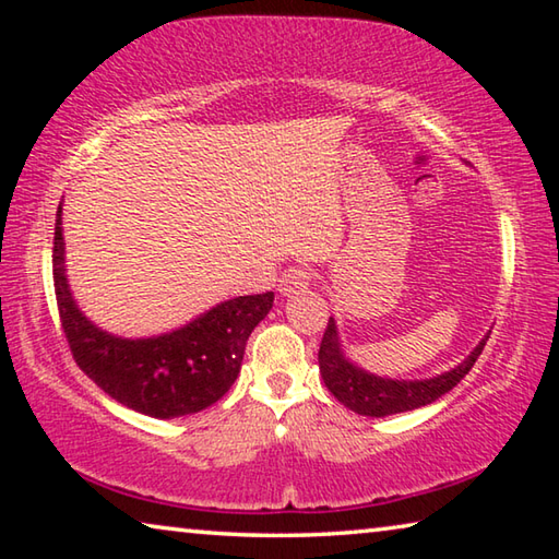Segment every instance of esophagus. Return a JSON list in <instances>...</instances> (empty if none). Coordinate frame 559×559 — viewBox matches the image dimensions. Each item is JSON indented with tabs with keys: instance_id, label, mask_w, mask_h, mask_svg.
<instances>
[{
	"instance_id": "esophagus-1",
	"label": "esophagus",
	"mask_w": 559,
	"mask_h": 559,
	"mask_svg": "<svg viewBox=\"0 0 559 559\" xmlns=\"http://www.w3.org/2000/svg\"><path fill=\"white\" fill-rule=\"evenodd\" d=\"M310 283H313V271L308 266H293L288 271H283V276L278 281V290L283 296H296V293L306 290Z\"/></svg>"
}]
</instances>
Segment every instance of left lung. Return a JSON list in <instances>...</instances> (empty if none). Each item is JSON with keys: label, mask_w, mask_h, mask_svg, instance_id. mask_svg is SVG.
I'll list each match as a JSON object with an SVG mask.
<instances>
[{"label": "left lung", "mask_w": 559, "mask_h": 559, "mask_svg": "<svg viewBox=\"0 0 559 559\" xmlns=\"http://www.w3.org/2000/svg\"><path fill=\"white\" fill-rule=\"evenodd\" d=\"M486 340L488 335L480 340L478 347L459 367L439 377H431V380H384V377L370 374L359 370L353 362H347L343 349H340L335 320L330 318L323 340H320L318 362L325 386L337 402H343L347 409L362 416H386L419 409V406L437 402L439 396L451 392L471 372V367L476 365L478 355L484 353Z\"/></svg>", "instance_id": "left-lung-1"}]
</instances>
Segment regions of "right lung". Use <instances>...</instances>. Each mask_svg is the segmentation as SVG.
Instances as JSON below:
<instances>
[{"label": "right lung", "instance_id": "add662e5", "mask_svg": "<svg viewBox=\"0 0 559 559\" xmlns=\"http://www.w3.org/2000/svg\"><path fill=\"white\" fill-rule=\"evenodd\" d=\"M53 290L75 365L112 400L140 414L173 419L202 412L229 392L251 330L269 316L273 293L224 300L175 333L122 340L75 308L63 276L61 204L53 231Z\"/></svg>", "mask_w": 559, "mask_h": 559}]
</instances>
